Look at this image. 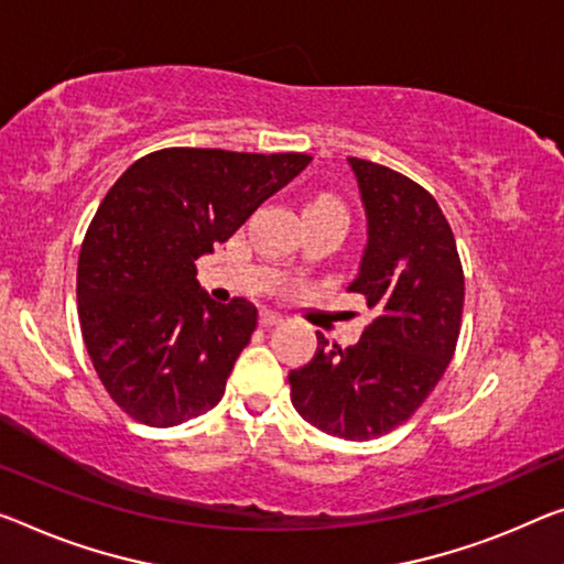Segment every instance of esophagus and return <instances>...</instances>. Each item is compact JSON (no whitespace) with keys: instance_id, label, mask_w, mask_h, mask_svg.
Wrapping results in <instances>:
<instances>
[{"instance_id":"esophagus-1","label":"esophagus","mask_w":564,"mask_h":564,"mask_svg":"<svg viewBox=\"0 0 564 564\" xmlns=\"http://www.w3.org/2000/svg\"><path fill=\"white\" fill-rule=\"evenodd\" d=\"M282 315L280 312H272V310H262L259 312V325L262 327H274V325H282Z\"/></svg>"}]
</instances>
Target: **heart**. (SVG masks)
Here are the masks:
<instances>
[{
  "label": "heart",
  "mask_w": 564,
  "mask_h": 564,
  "mask_svg": "<svg viewBox=\"0 0 564 564\" xmlns=\"http://www.w3.org/2000/svg\"><path fill=\"white\" fill-rule=\"evenodd\" d=\"M315 206H335V209H343V204L337 202L335 196H327V194L312 198V202L307 204V209H315Z\"/></svg>",
  "instance_id": "1"
}]
</instances>
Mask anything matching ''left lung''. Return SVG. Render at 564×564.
<instances>
[{
	"instance_id": "8db88e82",
	"label": "left lung",
	"mask_w": 564,
	"mask_h": 564,
	"mask_svg": "<svg viewBox=\"0 0 564 564\" xmlns=\"http://www.w3.org/2000/svg\"><path fill=\"white\" fill-rule=\"evenodd\" d=\"M368 216L350 292L376 312L350 348L317 333L307 366L290 372L292 405L312 426L368 441L419 411L454 358L464 270L454 231L426 188L380 163L348 159Z\"/></svg>"
}]
</instances>
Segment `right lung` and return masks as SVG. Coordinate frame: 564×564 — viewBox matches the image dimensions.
<instances>
[{"label": "right lung", "mask_w": 564, "mask_h": 564, "mask_svg": "<svg viewBox=\"0 0 564 564\" xmlns=\"http://www.w3.org/2000/svg\"><path fill=\"white\" fill-rule=\"evenodd\" d=\"M310 161L307 153L163 149L112 184L77 259V315L100 383L131 419L169 429L221 401L257 307L245 297L214 302L194 262Z\"/></svg>", "instance_id": "add662e5"}]
</instances>
